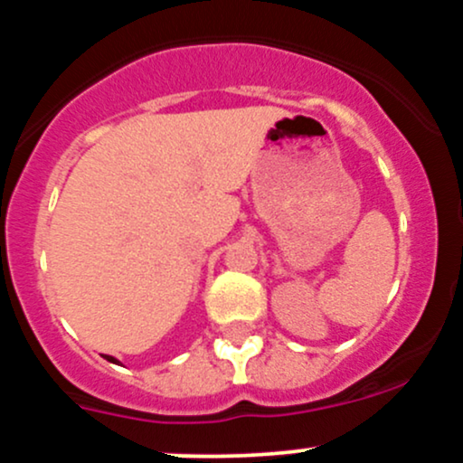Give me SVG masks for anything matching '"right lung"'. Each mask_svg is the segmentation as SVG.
Here are the masks:
<instances>
[{
  "instance_id": "add662e5",
  "label": "right lung",
  "mask_w": 463,
  "mask_h": 463,
  "mask_svg": "<svg viewBox=\"0 0 463 463\" xmlns=\"http://www.w3.org/2000/svg\"><path fill=\"white\" fill-rule=\"evenodd\" d=\"M103 357H106L108 362H114V364H117V357H112V355H103Z\"/></svg>"
}]
</instances>
